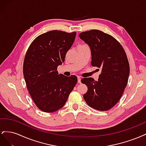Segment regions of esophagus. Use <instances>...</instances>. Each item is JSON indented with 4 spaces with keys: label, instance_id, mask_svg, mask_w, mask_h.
I'll use <instances>...</instances> for the list:
<instances>
[{
    "label": "esophagus",
    "instance_id": "obj_1",
    "mask_svg": "<svg viewBox=\"0 0 146 146\" xmlns=\"http://www.w3.org/2000/svg\"><path fill=\"white\" fill-rule=\"evenodd\" d=\"M77 80H78V83H81V78H80V77H77Z\"/></svg>",
    "mask_w": 146,
    "mask_h": 146
}]
</instances>
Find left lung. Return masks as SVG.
I'll list each match as a JSON object with an SVG mask.
<instances>
[{
  "instance_id": "obj_1",
  "label": "left lung",
  "mask_w": 146,
  "mask_h": 146,
  "mask_svg": "<svg viewBox=\"0 0 146 146\" xmlns=\"http://www.w3.org/2000/svg\"><path fill=\"white\" fill-rule=\"evenodd\" d=\"M78 36L90 47L91 65L102 69L98 81L82 79L88 87L83 98L91 108L107 111L118 102L127 85L130 66L125 52L115 38L100 30H91Z\"/></svg>"
}]
</instances>
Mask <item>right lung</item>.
Wrapping results in <instances>:
<instances>
[{
  "label": "right lung",
  "instance_id": "obj_1",
  "mask_svg": "<svg viewBox=\"0 0 146 146\" xmlns=\"http://www.w3.org/2000/svg\"><path fill=\"white\" fill-rule=\"evenodd\" d=\"M76 36V32L49 31L35 38L26 52L23 64L26 86L42 111L52 113L62 108L77 82L76 76L66 77L57 71Z\"/></svg>",
  "mask_w": 146,
  "mask_h": 146
}]
</instances>
